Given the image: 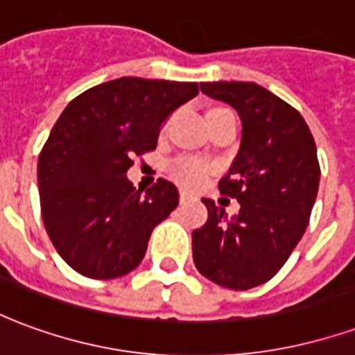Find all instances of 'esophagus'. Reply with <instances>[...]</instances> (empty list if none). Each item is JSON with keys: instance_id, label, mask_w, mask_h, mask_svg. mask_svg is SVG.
<instances>
[{"instance_id": "esophagus-1", "label": "esophagus", "mask_w": 355, "mask_h": 355, "mask_svg": "<svg viewBox=\"0 0 355 355\" xmlns=\"http://www.w3.org/2000/svg\"><path fill=\"white\" fill-rule=\"evenodd\" d=\"M188 200H190V193H188V192H180V201L184 203V201H188Z\"/></svg>"}]
</instances>
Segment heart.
Masks as SVG:
<instances>
[{
    "mask_svg": "<svg viewBox=\"0 0 355 355\" xmlns=\"http://www.w3.org/2000/svg\"><path fill=\"white\" fill-rule=\"evenodd\" d=\"M226 114H232L230 110L226 108H211L207 112V125L220 119ZM171 177L177 180L178 184L186 188V190H198L207 184L209 177H211V167L207 163L198 162V159H178L171 165Z\"/></svg>",
    "mask_w": 355,
    "mask_h": 355,
    "instance_id": "heart-1",
    "label": "heart"
}]
</instances>
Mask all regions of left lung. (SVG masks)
<instances>
[{
    "instance_id": "1",
    "label": "left lung",
    "mask_w": 355,
    "mask_h": 355,
    "mask_svg": "<svg viewBox=\"0 0 355 355\" xmlns=\"http://www.w3.org/2000/svg\"><path fill=\"white\" fill-rule=\"evenodd\" d=\"M201 91L228 102L241 117V144L223 196L239 201L226 220L203 198L207 223L192 232L193 264L216 285L245 291L272 279L304 236L320 188L315 142L291 104L251 81L201 83Z\"/></svg>"
}]
</instances>
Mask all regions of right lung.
<instances>
[{
  "label": "right lung",
  "mask_w": 355,
  "mask_h": 355,
  "mask_svg": "<svg viewBox=\"0 0 355 355\" xmlns=\"http://www.w3.org/2000/svg\"><path fill=\"white\" fill-rule=\"evenodd\" d=\"M200 93L192 81L119 78L76 96L37 159L45 230L78 274L114 279L139 266L150 234L178 205L157 178L146 193L127 180L135 155L157 146L162 123Z\"/></svg>",
  "instance_id": "add662e5"
}]
</instances>
